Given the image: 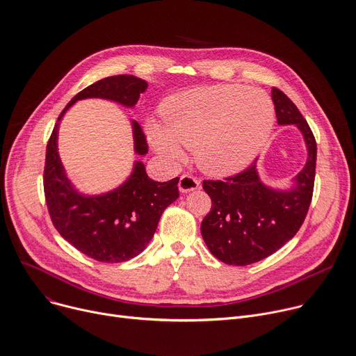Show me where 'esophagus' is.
Masks as SVG:
<instances>
[{"label":"esophagus","mask_w":356,"mask_h":356,"mask_svg":"<svg viewBox=\"0 0 356 356\" xmlns=\"http://www.w3.org/2000/svg\"><path fill=\"white\" fill-rule=\"evenodd\" d=\"M200 187V183L196 177L188 176V175H183L179 180V190L181 193H188L193 190H197Z\"/></svg>","instance_id":"obj_1"}]
</instances>
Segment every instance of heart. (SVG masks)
Returning a JSON list of instances; mask_svg holds the SVG:
<instances>
[{
    "instance_id": "1",
    "label": "heart",
    "mask_w": 356,
    "mask_h": 356,
    "mask_svg": "<svg viewBox=\"0 0 356 356\" xmlns=\"http://www.w3.org/2000/svg\"><path fill=\"white\" fill-rule=\"evenodd\" d=\"M163 124L146 123L157 154L170 163L193 149L202 172L227 177L245 170L261 153L275 123L270 96L244 85L225 83L188 89L161 104Z\"/></svg>"
}]
</instances>
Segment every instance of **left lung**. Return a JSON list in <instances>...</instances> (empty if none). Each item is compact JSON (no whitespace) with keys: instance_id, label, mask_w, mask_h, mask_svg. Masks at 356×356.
Wrapping results in <instances>:
<instances>
[{"instance_id":"1","label":"left lung","mask_w":356,"mask_h":356,"mask_svg":"<svg viewBox=\"0 0 356 356\" xmlns=\"http://www.w3.org/2000/svg\"><path fill=\"white\" fill-rule=\"evenodd\" d=\"M277 122L294 124L307 146V161L289 188L266 184L257 160L244 172L221 180H204L211 210L202 221V236L210 252L230 266L264 260L293 238L308 213L316 163V143L298 108L277 88L271 90Z\"/></svg>"}]
</instances>
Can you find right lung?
I'll return each instance as SVG.
<instances>
[{
    "label": "right lung",
    "mask_w": 356,
    "mask_h": 356,
    "mask_svg": "<svg viewBox=\"0 0 356 356\" xmlns=\"http://www.w3.org/2000/svg\"><path fill=\"white\" fill-rule=\"evenodd\" d=\"M147 82L134 75L104 78L81 90L58 118L47 146L44 191L51 220L58 233L85 255L102 263H123L139 255L150 243L161 213L179 197V177L152 180L140 160L120 186L101 195H85L70 180L58 152L59 123L78 101L106 99L134 108ZM134 149L147 153L142 127L132 120Z\"/></svg>",
    "instance_id": "right-lung-1"
}]
</instances>
